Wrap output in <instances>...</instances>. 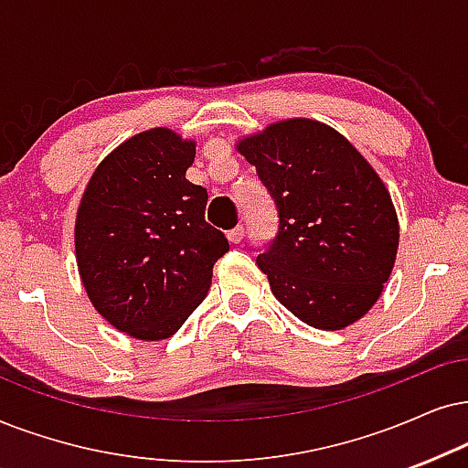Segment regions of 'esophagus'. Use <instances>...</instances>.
Wrapping results in <instances>:
<instances>
[{
	"instance_id": "34e87169",
	"label": "esophagus",
	"mask_w": 468,
	"mask_h": 468,
	"mask_svg": "<svg viewBox=\"0 0 468 468\" xmlns=\"http://www.w3.org/2000/svg\"><path fill=\"white\" fill-rule=\"evenodd\" d=\"M227 238H229L230 244H239V241L244 239V227H241V224H238V227H235V229H230L229 233H227Z\"/></svg>"
}]
</instances>
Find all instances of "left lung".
Returning <instances> with one entry per match:
<instances>
[{
  "instance_id": "obj_1",
  "label": "left lung",
  "mask_w": 468,
  "mask_h": 468,
  "mask_svg": "<svg viewBox=\"0 0 468 468\" xmlns=\"http://www.w3.org/2000/svg\"><path fill=\"white\" fill-rule=\"evenodd\" d=\"M274 200L276 235L257 265L278 303L313 328L339 330L380 298L398 254L391 197L354 146L292 118L239 142Z\"/></svg>"
}]
</instances>
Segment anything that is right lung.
<instances>
[{
    "label": "right lung",
    "instance_id": "obj_1",
    "mask_svg": "<svg viewBox=\"0 0 468 468\" xmlns=\"http://www.w3.org/2000/svg\"><path fill=\"white\" fill-rule=\"evenodd\" d=\"M194 142L151 129L99 164L75 224L88 298L112 326L157 341L175 335L209 292L229 241L205 222L207 190L186 179Z\"/></svg>",
    "mask_w": 468,
    "mask_h": 468
}]
</instances>
